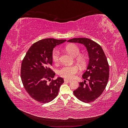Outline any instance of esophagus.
Returning a JSON list of instances; mask_svg holds the SVG:
<instances>
[{
    "label": "esophagus",
    "instance_id": "1",
    "mask_svg": "<svg viewBox=\"0 0 128 128\" xmlns=\"http://www.w3.org/2000/svg\"><path fill=\"white\" fill-rule=\"evenodd\" d=\"M64 82H67V83H70V82H72L71 80H67L66 78L64 79Z\"/></svg>",
    "mask_w": 128,
    "mask_h": 128
}]
</instances>
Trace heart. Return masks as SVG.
Listing matches in <instances>:
<instances>
[{
	"mask_svg": "<svg viewBox=\"0 0 128 128\" xmlns=\"http://www.w3.org/2000/svg\"><path fill=\"white\" fill-rule=\"evenodd\" d=\"M66 51L74 56H76V60L80 66H84L86 62V58L82 55H79L80 50L79 48L74 44H69L65 48ZM60 56V51L59 49L56 48L52 53V58L53 62L56 64L59 62ZM79 68L77 65H67L64 66L59 69L58 74L59 75L68 79L74 78L76 74L78 72Z\"/></svg>",
	"mask_w": 128,
	"mask_h": 128,
	"instance_id": "b5f03b06",
	"label": "heart"
}]
</instances>
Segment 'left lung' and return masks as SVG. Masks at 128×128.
I'll return each instance as SVG.
<instances>
[{"label": "left lung", "mask_w": 128, "mask_h": 128, "mask_svg": "<svg viewBox=\"0 0 128 128\" xmlns=\"http://www.w3.org/2000/svg\"><path fill=\"white\" fill-rule=\"evenodd\" d=\"M67 42L83 44L89 58L86 70L82 75L86 80L80 83L74 94L84 102H94L101 96L107 84L110 72L107 58L100 45L88 38H75ZM86 80L89 81L88 84Z\"/></svg>", "instance_id": "obj_1"}]
</instances>
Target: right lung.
I'll list each match as a JSON object with an SVG mask.
<instances>
[{
  "mask_svg": "<svg viewBox=\"0 0 128 128\" xmlns=\"http://www.w3.org/2000/svg\"><path fill=\"white\" fill-rule=\"evenodd\" d=\"M66 41L54 38L38 41L31 46L22 60V82L29 95L37 102L42 104L51 102L58 96L64 82L60 77L53 80L56 74L50 67L53 48Z\"/></svg>",
  "mask_w": 128,
  "mask_h": 128,
  "instance_id": "1",
  "label": "right lung"
}]
</instances>
